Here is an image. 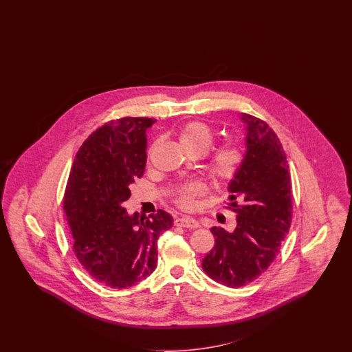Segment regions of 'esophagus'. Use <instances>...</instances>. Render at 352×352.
Segmentation results:
<instances>
[{"label":"esophagus","instance_id":"esophagus-1","mask_svg":"<svg viewBox=\"0 0 352 352\" xmlns=\"http://www.w3.org/2000/svg\"><path fill=\"white\" fill-rule=\"evenodd\" d=\"M175 226H179V227H186V228H199L200 227V222L196 221L195 218L192 217H181V218H177Z\"/></svg>","mask_w":352,"mask_h":352}]
</instances>
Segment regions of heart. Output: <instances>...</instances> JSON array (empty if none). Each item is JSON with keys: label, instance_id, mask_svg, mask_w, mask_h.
<instances>
[{"label": "heart", "instance_id": "heart-1", "mask_svg": "<svg viewBox=\"0 0 352 352\" xmlns=\"http://www.w3.org/2000/svg\"><path fill=\"white\" fill-rule=\"evenodd\" d=\"M178 139L186 152H196L204 155L213 143V131L206 124L200 121H191L182 126L178 133ZM243 161L241 146L228 140L219 146L210 155L208 161V171L214 181H228L239 170ZM204 192L200 183H188L179 187L175 195V201L184 209H191L195 205V199Z\"/></svg>", "mask_w": 352, "mask_h": 352}]
</instances>
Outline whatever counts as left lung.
I'll list each match as a JSON object with an SVG mask.
<instances>
[{
    "label": "left lung",
    "mask_w": 352,
    "mask_h": 352,
    "mask_svg": "<svg viewBox=\"0 0 352 352\" xmlns=\"http://www.w3.org/2000/svg\"><path fill=\"white\" fill-rule=\"evenodd\" d=\"M240 118L245 126V155L228 184L236 228L228 232L213 227L215 244L203 259L206 275L230 288L252 283L274 262L293 209L288 160L275 131L254 116Z\"/></svg>",
    "instance_id": "1"
}]
</instances>
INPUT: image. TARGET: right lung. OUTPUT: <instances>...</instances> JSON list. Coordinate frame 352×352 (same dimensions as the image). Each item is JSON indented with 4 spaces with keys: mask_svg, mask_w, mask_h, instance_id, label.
<instances>
[{
    "mask_svg": "<svg viewBox=\"0 0 352 352\" xmlns=\"http://www.w3.org/2000/svg\"><path fill=\"white\" fill-rule=\"evenodd\" d=\"M156 120L124 118L104 124L76 155L64 193L74 252L86 272L109 288H129L157 265V240L173 226L159 210L129 214L130 186L144 173L146 131Z\"/></svg>",
    "mask_w": 352,
    "mask_h": 352,
    "instance_id": "right-lung-1",
    "label": "right lung"
}]
</instances>
